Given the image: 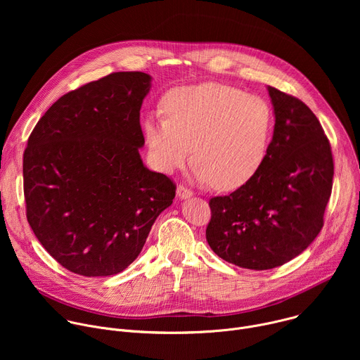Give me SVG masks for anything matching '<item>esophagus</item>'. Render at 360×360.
<instances>
[{
  "instance_id": "34e87169",
  "label": "esophagus",
  "mask_w": 360,
  "mask_h": 360,
  "mask_svg": "<svg viewBox=\"0 0 360 360\" xmlns=\"http://www.w3.org/2000/svg\"><path fill=\"white\" fill-rule=\"evenodd\" d=\"M176 195H178V198H181V199H186V198L192 196V191H191L188 186H185V185L181 184V185L176 188Z\"/></svg>"
}]
</instances>
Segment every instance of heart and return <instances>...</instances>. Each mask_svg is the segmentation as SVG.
Instances as JSON below:
<instances>
[{
    "instance_id": "b5f03b06",
    "label": "heart",
    "mask_w": 360,
    "mask_h": 360,
    "mask_svg": "<svg viewBox=\"0 0 360 360\" xmlns=\"http://www.w3.org/2000/svg\"><path fill=\"white\" fill-rule=\"evenodd\" d=\"M165 117L150 115L143 135L153 164L164 172L182 168L192 157L198 174L218 189L248 184L262 168L271 146L275 114L258 95L207 82L169 91Z\"/></svg>"
}]
</instances>
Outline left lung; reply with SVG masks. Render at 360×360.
Wrapping results in <instances>:
<instances>
[{
    "label": "left lung",
    "instance_id": "1",
    "mask_svg": "<svg viewBox=\"0 0 360 360\" xmlns=\"http://www.w3.org/2000/svg\"><path fill=\"white\" fill-rule=\"evenodd\" d=\"M275 128L268 157L248 184L210 199L207 240L224 261L246 269L282 266L318 236L333 185L325 131L304 102L268 88Z\"/></svg>",
    "mask_w": 360,
    "mask_h": 360
}]
</instances>
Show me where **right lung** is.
Listing matches in <instances>:
<instances>
[{
  "mask_svg": "<svg viewBox=\"0 0 360 360\" xmlns=\"http://www.w3.org/2000/svg\"><path fill=\"white\" fill-rule=\"evenodd\" d=\"M149 84L138 71L88 82L56 101L28 138L27 221L70 272H122L175 198V182L146 169L139 157V111Z\"/></svg>",
  "mask_w": 360,
  "mask_h": 360,
  "instance_id": "1",
  "label": "right lung"
}]
</instances>
